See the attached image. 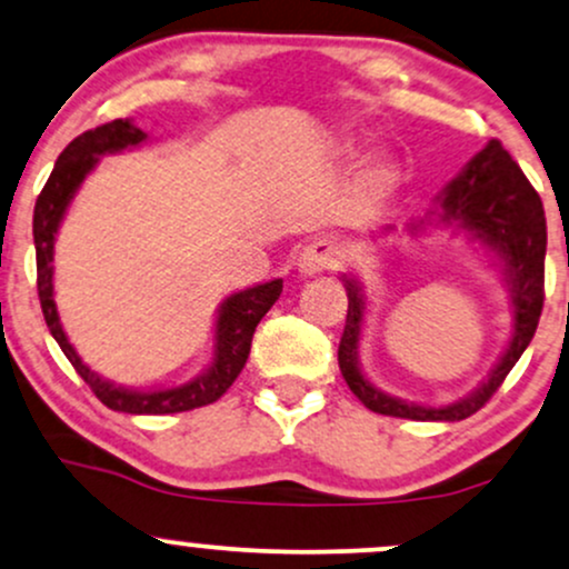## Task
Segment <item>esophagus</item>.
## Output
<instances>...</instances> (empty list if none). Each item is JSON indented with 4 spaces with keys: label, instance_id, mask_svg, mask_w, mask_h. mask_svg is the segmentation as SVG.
<instances>
[{
    "label": "esophagus",
    "instance_id": "34e87169",
    "mask_svg": "<svg viewBox=\"0 0 569 569\" xmlns=\"http://www.w3.org/2000/svg\"><path fill=\"white\" fill-rule=\"evenodd\" d=\"M339 259H342V248H339L337 240L318 238L312 240V243L302 251V257H299V270H302L305 276H321V272L335 270Z\"/></svg>",
    "mask_w": 569,
    "mask_h": 569
}]
</instances>
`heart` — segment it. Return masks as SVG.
<instances>
[{
  "label": "heart",
  "instance_id": "obj_1",
  "mask_svg": "<svg viewBox=\"0 0 569 569\" xmlns=\"http://www.w3.org/2000/svg\"><path fill=\"white\" fill-rule=\"evenodd\" d=\"M363 181H367V187H369L375 194L388 192V189L393 187V181H396V166H393V162H390L388 158L375 160V162H371V166L367 168V176H363Z\"/></svg>",
  "mask_w": 569,
  "mask_h": 569
}]
</instances>
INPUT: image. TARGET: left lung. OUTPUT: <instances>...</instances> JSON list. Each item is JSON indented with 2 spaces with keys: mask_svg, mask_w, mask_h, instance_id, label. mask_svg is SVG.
<instances>
[{
  "mask_svg": "<svg viewBox=\"0 0 569 569\" xmlns=\"http://www.w3.org/2000/svg\"><path fill=\"white\" fill-rule=\"evenodd\" d=\"M439 221L455 224L479 238L489 251L500 257L506 267V278L511 283L513 302V335L500 363L492 369L489 380L476 388L471 396L449 403V407H420V403L398 401L371 385L358 369V337L363 323V291L358 280L345 278L348 289V318L339 339V369L345 382L363 407L388 417H407V420H466L479 411L495 390L500 388L508 371L519 361L521 352L532 342L543 312V283H546V217L543 202L535 187L521 173L519 162L492 139L457 179L439 194ZM422 224V221H420ZM415 224L411 230H420Z\"/></svg>",
  "mask_w": 569,
  "mask_h": 569,
  "instance_id": "left-lung-1",
  "label": "left lung"
}]
</instances>
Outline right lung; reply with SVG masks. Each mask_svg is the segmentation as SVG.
Masks as SVG:
<instances>
[{
    "instance_id": "right-lung-1",
    "label": "right lung",
    "mask_w": 569,
    "mask_h": 569,
    "mask_svg": "<svg viewBox=\"0 0 569 569\" xmlns=\"http://www.w3.org/2000/svg\"><path fill=\"white\" fill-rule=\"evenodd\" d=\"M147 139L141 128H136L130 120H112L107 126L84 130L74 141L58 154V162L50 173L48 184L39 192L34 206V248H37V293L42 305L44 323L50 335L69 358L77 375L88 382L98 401L114 411L126 415H176V411H189L213 403L227 393V388L238 380L243 371L248 352H251V339L257 331L264 312L276 305V299L283 291V280H270V283L253 286V289L238 291L221 302L217 318V345H213V361L198 380L179 385L171 390H128L120 385H112L90 371L71 348L67 335H63L61 321H58L56 299H53V246L56 232L61 227L63 213H67L71 198L80 189L82 179L96 168L101 154L122 152L128 147H139Z\"/></svg>"
}]
</instances>
